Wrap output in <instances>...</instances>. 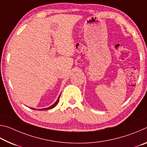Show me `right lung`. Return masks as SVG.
Listing matches in <instances>:
<instances>
[{
    "mask_svg": "<svg viewBox=\"0 0 147 147\" xmlns=\"http://www.w3.org/2000/svg\"><path fill=\"white\" fill-rule=\"evenodd\" d=\"M60 95H61V94H59V96H58V99H57V100L56 101V102L54 103V104H53V105L52 106H49V107H47V108H42V109H38V110H47V109H53V108H54V107H55L57 104H58V102H59V97H60ZM31 108V109H34V110H38V109H36V108Z\"/></svg>",
    "mask_w": 147,
    "mask_h": 147,
    "instance_id": "obj_1",
    "label": "right lung"
}]
</instances>
